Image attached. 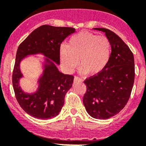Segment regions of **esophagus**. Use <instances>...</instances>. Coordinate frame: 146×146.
<instances>
[{
  "label": "esophagus",
  "instance_id": "34e87169",
  "mask_svg": "<svg viewBox=\"0 0 146 146\" xmlns=\"http://www.w3.org/2000/svg\"><path fill=\"white\" fill-rule=\"evenodd\" d=\"M74 81H76V82H82V81H83V80L81 79L80 78L78 77V76H76V77L74 78Z\"/></svg>",
  "mask_w": 146,
  "mask_h": 146
}]
</instances>
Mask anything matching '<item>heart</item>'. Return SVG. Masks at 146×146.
I'll return each mask as SVG.
<instances>
[{"label": "heart", "mask_w": 146, "mask_h": 146, "mask_svg": "<svg viewBox=\"0 0 146 146\" xmlns=\"http://www.w3.org/2000/svg\"><path fill=\"white\" fill-rule=\"evenodd\" d=\"M111 45L107 37L89 32H80L69 39L67 45L60 47V59L64 68L71 72L82 66V72L97 75L104 70L109 61ZM79 61H78V59Z\"/></svg>", "instance_id": "heart-1"}]
</instances>
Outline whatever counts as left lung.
Instances as JSON below:
<instances>
[{"label": "left lung", "mask_w": 146, "mask_h": 146, "mask_svg": "<svg viewBox=\"0 0 146 146\" xmlns=\"http://www.w3.org/2000/svg\"><path fill=\"white\" fill-rule=\"evenodd\" d=\"M106 33L111 45L106 66L97 75L87 78L83 104L90 116L108 119L124 108L129 99L135 77L132 52L116 33L109 29L95 28Z\"/></svg>", "instance_id": "left-lung-1"}]
</instances>
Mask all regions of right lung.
Segmentation results:
<instances>
[{
  "mask_svg": "<svg viewBox=\"0 0 146 146\" xmlns=\"http://www.w3.org/2000/svg\"><path fill=\"white\" fill-rule=\"evenodd\" d=\"M75 31L76 29L71 27L42 25L35 29L18 47L12 72V85L17 101L30 115L38 119H50L56 117L61 111L66 94L72 87L74 76L59 72L55 64H60L61 42ZM38 53L48 58L46 60L48 64L38 81L36 92L25 93L19 85L22 76L19 64L28 55Z\"/></svg>",
  "mask_w": 146,
  "mask_h": 146,
  "instance_id": "right-lung-1",
  "label": "right lung"
}]
</instances>
